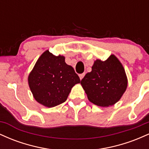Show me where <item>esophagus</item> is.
<instances>
[{"mask_svg": "<svg viewBox=\"0 0 149 149\" xmlns=\"http://www.w3.org/2000/svg\"><path fill=\"white\" fill-rule=\"evenodd\" d=\"M85 75V73H81V74H80V75H79L80 79V80H82V79H83V78H84Z\"/></svg>", "mask_w": 149, "mask_h": 149, "instance_id": "34e87169", "label": "esophagus"}]
</instances>
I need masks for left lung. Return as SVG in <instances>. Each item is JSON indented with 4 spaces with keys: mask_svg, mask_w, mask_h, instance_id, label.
Masks as SVG:
<instances>
[{
    "mask_svg": "<svg viewBox=\"0 0 149 149\" xmlns=\"http://www.w3.org/2000/svg\"><path fill=\"white\" fill-rule=\"evenodd\" d=\"M88 100L100 107L112 106L121 98L125 92L127 80L125 71L113 54L102 61L97 59L81 80Z\"/></svg>",
    "mask_w": 149,
    "mask_h": 149,
    "instance_id": "8db88e82",
    "label": "left lung"
}]
</instances>
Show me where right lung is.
I'll list each match as a JSON object with an SVG mask.
<instances>
[{
    "label": "right lung",
    "mask_w": 149,
    "mask_h": 149,
    "mask_svg": "<svg viewBox=\"0 0 149 149\" xmlns=\"http://www.w3.org/2000/svg\"><path fill=\"white\" fill-rule=\"evenodd\" d=\"M63 56L45 51L29 76V85L35 100L47 107L64 103L71 88L80 83L79 76Z\"/></svg>",
    "instance_id": "add662e5"
}]
</instances>
